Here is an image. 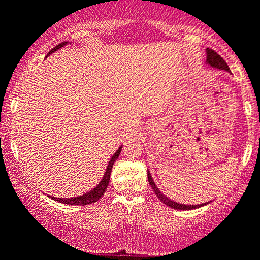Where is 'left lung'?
Returning <instances> with one entry per match:
<instances>
[{
	"label": "left lung",
	"mask_w": 260,
	"mask_h": 260,
	"mask_svg": "<svg viewBox=\"0 0 260 260\" xmlns=\"http://www.w3.org/2000/svg\"><path fill=\"white\" fill-rule=\"evenodd\" d=\"M206 53H207V64L210 65V67L212 68H216V69H221V70H226V71H230V68H228L227 62L223 60V58H222L221 55H218L217 53H216L215 50L212 49H209L207 48L206 49ZM148 181H149L150 186H152V189L154 190V192H155V195L158 196V199L160 200L162 204H165L167 206L172 207V209H175V210H193V209H199V207L204 206V205L209 204V202H206V204H201V205H182V204H178V202L173 201V200L168 199L167 196L164 195V193L160 192V190L156 187V185L154 184L153 181V178L152 175H150V173L148 172Z\"/></svg>",
	"instance_id": "1"
}]
</instances>
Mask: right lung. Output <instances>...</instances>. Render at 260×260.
<instances>
[{
  "label": "right lung",
  "instance_id": "add662e5",
  "mask_svg": "<svg viewBox=\"0 0 260 260\" xmlns=\"http://www.w3.org/2000/svg\"><path fill=\"white\" fill-rule=\"evenodd\" d=\"M65 44H68V42H62V43H60V44H58L55 48H53V49L48 53V55L51 53H54V51L58 50L59 48L64 47ZM121 150H122V147H119L118 150L113 154V156L111 158L110 162H108V167L106 169V173H105L104 178H102V180L100 181V184L93 190L88 191V192L84 193V195H81V196H76V198H71V199H59V198L56 199V198H53V196H50V195H49V198L55 200V201L61 202V204H65V205H90V204H93V202L99 201V200L102 198V195L105 193V191H106V189H107L108 182H110L111 172H112V167H113V164H115V161L117 160V158L119 156Z\"/></svg>",
  "mask_w": 260,
  "mask_h": 260
}]
</instances>
